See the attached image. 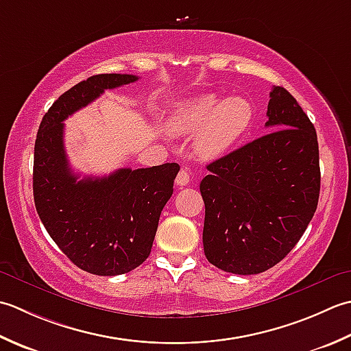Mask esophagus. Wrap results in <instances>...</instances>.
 <instances>
[{
    "instance_id": "esophagus-1",
    "label": "esophagus",
    "mask_w": 351,
    "mask_h": 351,
    "mask_svg": "<svg viewBox=\"0 0 351 351\" xmlns=\"http://www.w3.org/2000/svg\"><path fill=\"white\" fill-rule=\"evenodd\" d=\"M189 180H191V174L188 173V171H186V169L178 171V174L176 177L177 186H186V184L189 183Z\"/></svg>"
}]
</instances>
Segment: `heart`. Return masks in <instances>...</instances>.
Listing matches in <instances>:
<instances>
[{
    "instance_id": "obj_1",
    "label": "heart",
    "mask_w": 351,
    "mask_h": 351,
    "mask_svg": "<svg viewBox=\"0 0 351 351\" xmlns=\"http://www.w3.org/2000/svg\"><path fill=\"white\" fill-rule=\"evenodd\" d=\"M253 118V107L242 97L218 99L213 94H199L171 107L167 128L173 134L194 136V149L202 159H217L241 139Z\"/></svg>"
}]
</instances>
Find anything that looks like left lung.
<instances>
[{
    "label": "left lung",
    "instance_id": "obj_1",
    "mask_svg": "<svg viewBox=\"0 0 351 351\" xmlns=\"http://www.w3.org/2000/svg\"><path fill=\"white\" fill-rule=\"evenodd\" d=\"M273 132L207 165L203 245L212 265L239 276L274 267L302 238L317 210L315 127L282 86L269 92Z\"/></svg>",
    "mask_w": 351,
    "mask_h": 351
}]
</instances>
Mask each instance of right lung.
Segmentation results:
<instances>
[{
    "instance_id": "obj_1",
    "label": "right lung",
    "mask_w": 351,
    "mask_h": 351,
    "mask_svg": "<svg viewBox=\"0 0 351 351\" xmlns=\"http://www.w3.org/2000/svg\"><path fill=\"white\" fill-rule=\"evenodd\" d=\"M136 80L99 74L75 84L49 107L34 142L33 195L42 224L74 265L97 276L125 274L149 256L180 167L121 168L78 180L63 145V121L106 89Z\"/></svg>"
}]
</instances>
